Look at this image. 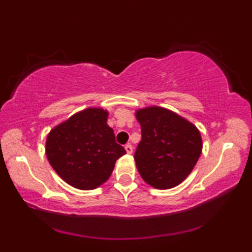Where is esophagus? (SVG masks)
<instances>
[{
  "label": "esophagus",
  "mask_w": 252,
  "mask_h": 252,
  "mask_svg": "<svg viewBox=\"0 0 252 252\" xmlns=\"http://www.w3.org/2000/svg\"><path fill=\"white\" fill-rule=\"evenodd\" d=\"M125 150H126V153L128 154V155H130L133 153V147H132V144H126L125 146Z\"/></svg>",
  "instance_id": "34e87169"
}]
</instances>
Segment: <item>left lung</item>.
Listing matches in <instances>:
<instances>
[{"label":"left lung","instance_id":"8db88e82","mask_svg":"<svg viewBox=\"0 0 252 252\" xmlns=\"http://www.w3.org/2000/svg\"><path fill=\"white\" fill-rule=\"evenodd\" d=\"M141 139L134 154L136 167L148 185L170 189L190 174L202 153V137L196 126L159 106L136 111Z\"/></svg>","mask_w":252,"mask_h":252}]
</instances>
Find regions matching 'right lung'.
<instances>
[{
    "label": "right lung",
    "mask_w": 252,
    "mask_h": 252,
    "mask_svg": "<svg viewBox=\"0 0 252 252\" xmlns=\"http://www.w3.org/2000/svg\"><path fill=\"white\" fill-rule=\"evenodd\" d=\"M108 111L89 108L51 129L46 154L56 173L72 187L91 190L108 180L126 150L106 124Z\"/></svg>",
    "instance_id": "1"
}]
</instances>
